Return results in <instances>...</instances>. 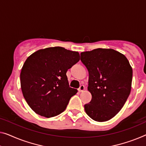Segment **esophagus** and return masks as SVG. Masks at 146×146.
Wrapping results in <instances>:
<instances>
[{
    "instance_id": "34e87169",
    "label": "esophagus",
    "mask_w": 146,
    "mask_h": 146,
    "mask_svg": "<svg viewBox=\"0 0 146 146\" xmlns=\"http://www.w3.org/2000/svg\"><path fill=\"white\" fill-rule=\"evenodd\" d=\"M84 85H80L79 88V92H84Z\"/></svg>"
}]
</instances>
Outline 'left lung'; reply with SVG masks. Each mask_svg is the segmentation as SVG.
<instances>
[{
    "label": "left lung",
    "mask_w": 146,
    "mask_h": 146,
    "mask_svg": "<svg viewBox=\"0 0 146 146\" xmlns=\"http://www.w3.org/2000/svg\"><path fill=\"white\" fill-rule=\"evenodd\" d=\"M89 73L88 90L92 100L84 105L86 114L98 122L114 117L123 107L131 90L132 69L124 54L111 48H96L80 53Z\"/></svg>",
    "instance_id": "8db88e82"
}]
</instances>
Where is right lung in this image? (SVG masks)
Here are the masks:
<instances>
[{
    "instance_id": "add662e5",
    "label": "right lung",
    "mask_w": 146,
    "mask_h": 146,
    "mask_svg": "<svg viewBox=\"0 0 146 146\" xmlns=\"http://www.w3.org/2000/svg\"><path fill=\"white\" fill-rule=\"evenodd\" d=\"M79 60V52L60 46L38 50L27 58L20 73L21 88L33 111L50 118L66 110L77 92L69 87L66 73Z\"/></svg>"
}]
</instances>
